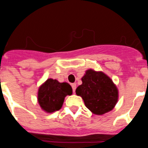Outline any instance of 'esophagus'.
<instances>
[{"instance_id": "obj_1", "label": "esophagus", "mask_w": 148, "mask_h": 148, "mask_svg": "<svg viewBox=\"0 0 148 148\" xmlns=\"http://www.w3.org/2000/svg\"><path fill=\"white\" fill-rule=\"evenodd\" d=\"M71 86H72V88H73V92H75V89H76V84H75V83L72 84Z\"/></svg>"}]
</instances>
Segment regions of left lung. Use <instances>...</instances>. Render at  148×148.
Returning a JSON list of instances; mask_svg holds the SVG:
<instances>
[{"label":"left lung","instance_id":"obj_1","mask_svg":"<svg viewBox=\"0 0 148 148\" xmlns=\"http://www.w3.org/2000/svg\"><path fill=\"white\" fill-rule=\"evenodd\" d=\"M82 81V84L77 87L75 92L92 113L102 115L113 109L118 101L119 92L108 75L90 69L86 71Z\"/></svg>","mask_w":148,"mask_h":148}]
</instances>
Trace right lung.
Returning <instances> with one entry per match:
<instances>
[{"instance_id": "1", "label": "right lung", "mask_w": 148, "mask_h": 148, "mask_svg": "<svg viewBox=\"0 0 148 148\" xmlns=\"http://www.w3.org/2000/svg\"><path fill=\"white\" fill-rule=\"evenodd\" d=\"M73 89L66 82L60 83L49 78L38 89V101L47 113H53L61 108L66 95H72Z\"/></svg>"}]
</instances>
